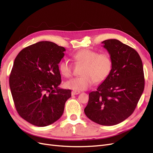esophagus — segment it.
Masks as SVG:
<instances>
[{
	"instance_id": "esophagus-1",
	"label": "esophagus",
	"mask_w": 153,
	"mask_h": 153,
	"mask_svg": "<svg viewBox=\"0 0 153 153\" xmlns=\"http://www.w3.org/2000/svg\"><path fill=\"white\" fill-rule=\"evenodd\" d=\"M80 91H73L72 92H71V95H76V94H80Z\"/></svg>"
}]
</instances>
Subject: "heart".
Here are the masks:
<instances>
[{"instance_id": "heart-1", "label": "heart", "mask_w": 153, "mask_h": 153, "mask_svg": "<svg viewBox=\"0 0 153 153\" xmlns=\"http://www.w3.org/2000/svg\"><path fill=\"white\" fill-rule=\"evenodd\" d=\"M75 61L84 65L82 70V76L74 78L65 83V87L75 91H84L89 88L95 82H102L112 71L113 62L107 53H100L90 49H83L75 53ZM59 70L66 78L73 74L72 64L64 60L59 64Z\"/></svg>"}]
</instances>
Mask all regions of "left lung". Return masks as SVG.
I'll list each match as a JSON object with an SVG mask.
<instances>
[{"instance_id":"1","label":"left lung","mask_w":153,"mask_h":153,"mask_svg":"<svg viewBox=\"0 0 153 153\" xmlns=\"http://www.w3.org/2000/svg\"><path fill=\"white\" fill-rule=\"evenodd\" d=\"M101 43L112 60V69L97 91L89 94L84 112L96 123L113 126L134 112L144 89V75L141 58L135 50L115 39Z\"/></svg>"}]
</instances>
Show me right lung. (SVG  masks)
<instances>
[{
  "instance_id": "1",
  "label": "right lung",
  "mask_w": 153,
  "mask_h": 153,
  "mask_svg": "<svg viewBox=\"0 0 153 153\" xmlns=\"http://www.w3.org/2000/svg\"><path fill=\"white\" fill-rule=\"evenodd\" d=\"M66 49L50 41H40L21 50L13 63L10 87L20 116L43 127L62 116L71 91L60 89L59 63Z\"/></svg>"
}]
</instances>
